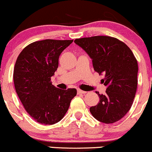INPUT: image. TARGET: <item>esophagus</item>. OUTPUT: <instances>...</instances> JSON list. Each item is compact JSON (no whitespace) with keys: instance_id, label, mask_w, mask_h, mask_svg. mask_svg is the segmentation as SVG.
I'll return each instance as SVG.
<instances>
[{"instance_id":"esophagus-1","label":"esophagus","mask_w":152,"mask_h":152,"mask_svg":"<svg viewBox=\"0 0 152 152\" xmlns=\"http://www.w3.org/2000/svg\"><path fill=\"white\" fill-rule=\"evenodd\" d=\"M77 91H78V94H86L87 92L86 91H82V90H81V89H78L77 90Z\"/></svg>"}]
</instances>
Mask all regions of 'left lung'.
<instances>
[{
  "label": "left lung",
  "mask_w": 152,
  "mask_h": 152,
  "mask_svg": "<svg viewBox=\"0 0 152 152\" xmlns=\"http://www.w3.org/2000/svg\"><path fill=\"white\" fill-rule=\"evenodd\" d=\"M74 42L92 59L94 70L104 75L102 82L106 86V94L96 92L99 102L90 108V112L102 123L118 121L129 111L135 97L138 82L137 59L124 43L110 36L82 38Z\"/></svg>",
  "instance_id": "1"
}]
</instances>
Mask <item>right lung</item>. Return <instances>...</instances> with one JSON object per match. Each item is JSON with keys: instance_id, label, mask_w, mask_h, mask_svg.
I'll return each mask as SVG.
<instances>
[{"instance_id": "obj_1", "label": "right lung", "mask_w": 152, "mask_h": 152, "mask_svg": "<svg viewBox=\"0 0 152 152\" xmlns=\"http://www.w3.org/2000/svg\"><path fill=\"white\" fill-rule=\"evenodd\" d=\"M73 40L46 39L27 46L19 54L13 71L16 93L26 111L36 121L54 124L67 112L76 88L62 90L50 78L58 66V58Z\"/></svg>"}]
</instances>
